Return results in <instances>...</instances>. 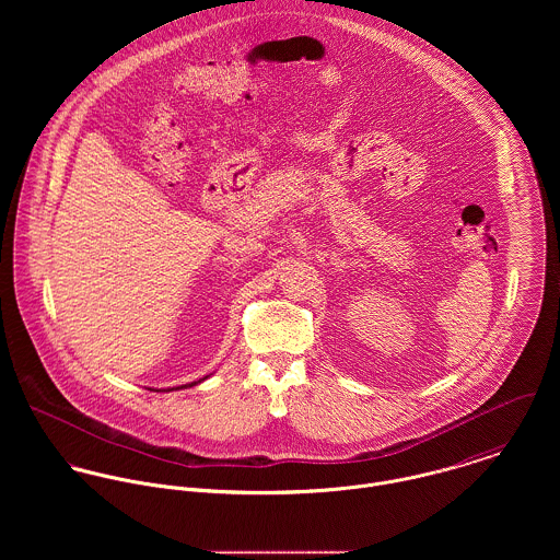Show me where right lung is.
I'll list each match as a JSON object with an SVG mask.
<instances>
[{"label": "right lung", "instance_id": "right-lung-1", "mask_svg": "<svg viewBox=\"0 0 560 560\" xmlns=\"http://www.w3.org/2000/svg\"><path fill=\"white\" fill-rule=\"evenodd\" d=\"M207 377H202L200 382H205ZM200 382H191V384H187V386H180V388H191V386H196V384H200ZM180 388H172V390H180Z\"/></svg>", "mask_w": 560, "mask_h": 560}]
</instances>
